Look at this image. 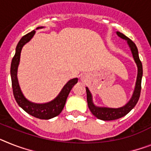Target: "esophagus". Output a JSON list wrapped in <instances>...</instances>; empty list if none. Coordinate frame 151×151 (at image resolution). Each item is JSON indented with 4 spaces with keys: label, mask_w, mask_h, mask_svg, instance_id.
I'll return each instance as SVG.
<instances>
[{
    "label": "esophagus",
    "mask_w": 151,
    "mask_h": 151,
    "mask_svg": "<svg viewBox=\"0 0 151 151\" xmlns=\"http://www.w3.org/2000/svg\"><path fill=\"white\" fill-rule=\"evenodd\" d=\"M81 79L83 81H86V80H87V77H86L85 75H83V76H81Z\"/></svg>",
    "instance_id": "esophagus-1"
}]
</instances>
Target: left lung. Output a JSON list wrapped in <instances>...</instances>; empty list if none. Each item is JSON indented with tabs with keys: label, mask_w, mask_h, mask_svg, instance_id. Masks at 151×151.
<instances>
[{
	"label": "left lung",
	"mask_w": 151,
	"mask_h": 151,
	"mask_svg": "<svg viewBox=\"0 0 151 151\" xmlns=\"http://www.w3.org/2000/svg\"><path fill=\"white\" fill-rule=\"evenodd\" d=\"M116 35L119 37L127 40L129 47H130L131 53H132L133 58L135 61L137 67V76L136 84L134 87V91L133 92L132 97L130 99V101L121 107L118 108H111V107H98L93 104V98H92V94L91 91H89L88 87H86V92H87V105L89 107L90 111L97 118L102 120V121H113V120H116L122 117L127 114L137 103L139 97H140V91H141V80H142L143 76V67L142 63L140 61L139 58V54H138V50L136 44L133 42L132 40L129 39L127 37L123 35L122 33L116 31Z\"/></svg>",
	"instance_id": "8db88e82"
}]
</instances>
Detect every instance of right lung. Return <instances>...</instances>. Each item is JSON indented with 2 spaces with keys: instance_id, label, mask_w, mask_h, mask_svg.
Here are the masks:
<instances>
[{
  "instance_id": "1",
  "label": "right lung",
  "mask_w": 151,
  "mask_h": 151,
  "mask_svg": "<svg viewBox=\"0 0 151 151\" xmlns=\"http://www.w3.org/2000/svg\"><path fill=\"white\" fill-rule=\"evenodd\" d=\"M41 28H44V27H37L36 30ZM35 32L36 31L34 30L31 32L22 37V38L20 40L16 47L15 54L12 59L11 65L12 88H13L14 96L17 104L24 111L37 118L42 119V120H49V119L58 116L61 113L62 110L64 109V105H65L66 101H67L70 91L72 89V87L78 83V78H73V79L70 80L62 88L59 94L50 102L44 104H37L31 102L27 99L24 97V95L23 94L21 87L19 85L18 80H17V68H18L19 63H20L21 53L23 47L32 39L34 35H35Z\"/></svg>"
}]
</instances>
